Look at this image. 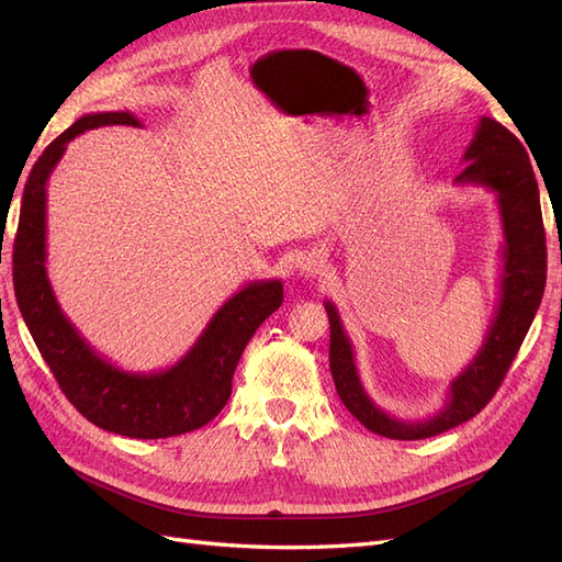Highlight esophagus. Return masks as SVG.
Returning <instances> with one entry per match:
<instances>
[{
	"label": "esophagus",
	"mask_w": 562,
	"mask_h": 562,
	"mask_svg": "<svg viewBox=\"0 0 562 562\" xmlns=\"http://www.w3.org/2000/svg\"><path fill=\"white\" fill-rule=\"evenodd\" d=\"M328 271V252L323 248H314L307 258H304L302 267H300V274L304 279H316L323 277Z\"/></svg>",
	"instance_id": "1"
}]
</instances>
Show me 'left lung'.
I'll return each instance as SVG.
<instances>
[{
  "mask_svg": "<svg viewBox=\"0 0 562 562\" xmlns=\"http://www.w3.org/2000/svg\"><path fill=\"white\" fill-rule=\"evenodd\" d=\"M464 168L454 184H479L497 194L502 215V279L499 304L483 347L473 361L450 382L448 401L422 422H405L386 415L372 403L361 384L351 339L330 300V372L337 396L366 429L394 440H419L438 436L479 415L497 394L508 366L514 363L522 339L530 330L547 285V234L541 223L539 187L530 157L516 135L490 116H481L471 145L464 151Z\"/></svg>",
  "mask_w": 562,
  "mask_h": 562,
  "instance_id": "8db88e82",
  "label": "left lung"
}]
</instances>
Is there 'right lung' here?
<instances>
[{"label":"right lung","instance_id":"obj_1","mask_svg":"<svg viewBox=\"0 0 562 562\" xmlns=\"http://www.w3.org/2000/svg\"><path fill=\"white\" fill-rule=\"evenodd\" d=\"M143 126L131 112H93L50 143L27 176L13 244V285L25 326L63 394L95 427L128 438H168L201 429L232 394L248 339L283 302L279 279L250 281L220 307L182 359L157 372H128L100 356L67 318L46 274V182L79 133Z\"/></svg>","mask_w":562,"mask_h":562}]
</instances>
